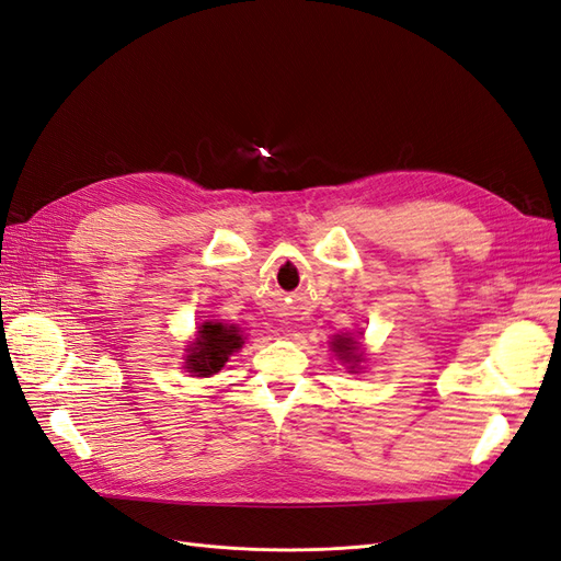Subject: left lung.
I'll use <instances>...</instances> for the list:
<instances>
[{"label":"left lung","instance_id":"1","mask_svg":"<svg viewBox=\"0 0 561 561\" xmlns=\"http://www.w3.org/2000/svg\"><path fill=\"white\" fill-rule=\"evenodd\" d=\"M357 341H353V336H336L334 341H332V346H334V351L343 357V360L346 363H360V355H357V346H355ZM355 367V365H353Z\"/></svg>","mask_w":561,"mask_h":561}]
</instances>
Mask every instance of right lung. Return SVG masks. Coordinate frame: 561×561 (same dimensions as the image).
I'll use <instances>...</instances> for the list:
<instances>
[{"label": "right lung", "instance_id": "right-lung-1", "mask_svg": "<svg viewBox=\"0 0 561 561\" xmlns=\"http://www.w3.org/2000/svg\"><path fill=\"white\" fill-rule=\"evenodd\" d=\"M241 343L237 327H227L222 322L201 324L194 348H190V355H186V369L198 377L215 375L225 367L227 357L241 348Z\"/></svg>", "mask_w": 561, "mask_h": 561}]
</instances>
